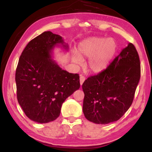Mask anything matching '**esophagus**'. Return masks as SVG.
I'll return each instance as SVG.
<instances>
[{"label": "esophagus", "mask_w": 152, "mask_h": 152, "mask_svg": "<svg viewBox=\"0 0 152 152\" xmlns=\"http://www.w3.org/2000/svg\"><path fill=\"white\" fill-rule=\"evenodd\" d=\"M85 80H86V78L84 76H82V75L80 76V83L81 86L82 85V84L84 83V82L85 81Z\"/></svg>", "instance_id": "1"}]
</instances>
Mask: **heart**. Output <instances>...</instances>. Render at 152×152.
I'll list each match as a JSON object with an SVG mask.
<instances>
[{"instance_id": "heart-1", "label": "heart", "mask_w": 152, "mask_h": 152, "mask_svg": "<svg viewBox=\"0 0 152 152\" xmlns=\"http://www.w3.org/2000/svg\"><path fill=\"white\" fill-rule=\"evenodd\" d=\"M117 43L112 38L92 37L80 43L78 55L74 56V62L80 64L82 58H90L87 68L93 73L104 70L117 51Z\"/></svg>"}]
</instances>
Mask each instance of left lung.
<instances>
[{
	"label": "left lung",
	"instance_id": "1",
	"mask_svg": "<svg viewBox=\"0 0 152 152\" xmlns=\"http://www.w3.org/2000/svg\"><path fill=\"white\" fill-rule=\"evenodd\" d=\"M140 74L138 53L129 43L107 69L84 82L86 119L102 125L119 120L132 104Z\"/></svg>",
	"mask_w": 152,
	"mask_h": 152
}]
</instances>
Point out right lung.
I'll use <instances>...</instances> for the list:
<instances>
[{
	"label": "right lung",
	"mask_w": 152,
	"mask_h": 152,
	"mask_svg": "<svg viewBox=\"0 0 152 152\" xmlns=\"http://www.w3.org/2000/svg\"><path fill=\"white\" fill-rule=\"evenodd\" d=\"M60 45L68 49L60 35L45 31L30 41L19 58L17 100L26 116L37 123L57 119L63 102L80 86L79 74L62 70L51 59L53 50Z\"/></svg>",
	"instance_id": "obj_1"
}]
</instances>
